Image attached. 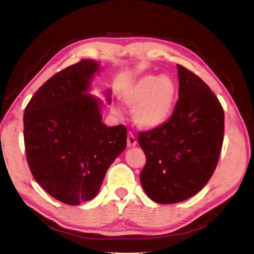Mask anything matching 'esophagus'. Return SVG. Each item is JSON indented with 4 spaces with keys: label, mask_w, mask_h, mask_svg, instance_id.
Segmentation results:
<instances>
[{
    "label": "esophagus",
    "mask_w": 254,
    "mask_h": 254,
    "mask_svg": "<svg viewBox=\"0 0 254 254\" xmlns=\"http://www.w3.org/2000/svg\"><path fill=\"white\" fill-rule=\"evenodd\" d=\"M136 145V139L132 132H129L127 135V146L128 147H133Z\"/></svg>",
    "instance_id": "obj_1"
}]
</instances>
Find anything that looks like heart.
<instances>
[{
  "mask_svg": "<svg viewBox=\"0 0 254 254\" xmlns=\"http://www.w3.org/2000/svg\"><path fill=\"white\" fill-rule=\"evenodd\" d=\"M176 87L174 81L163 76H143L124 95L125 103L134 109V119L139 125L156 128L171 118L174 110Z\"/></svg>",
  "mask_w": 254,
  "mask_h": 254,
  "instance_id": "b5f03b06",
  "label": "heart"
}]
</instances>
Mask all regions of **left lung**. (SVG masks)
<instances>
[{
	"mask_svg": "<svg viewBox=\"0 0 254 254\" xmlns=\"http://www.w3.org/2000/svg\"><path fill=\"white\" fill-rule=\"evenodd\" d=\"M178 67L179 98L163 125L140 131L146 156L140 175L145 193L171 204L194 196L217 166L225 132V113L210 87L191 71Z\"/></svg>",
	"mask_w": 254,
	"mask_h": 254,
	"instance_id": "1",
	"label": "left lung"
}]
</instances>
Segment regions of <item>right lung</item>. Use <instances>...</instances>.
I'll list each match as a JSON object with an SVG mask.
<instances>
[{"mask_svg":"<svg viewBox=\"0 0 254 254\" xmlns=\"http://www.w3.org/2000/svg\"><path fill=\"white\" fill-rule=\"evenodd\" d=\"M97 68L96 61L82 59L59 71L30 98L23 115L30 172L48 194L70 205L97 195L127 144L126 127L103 124L101 104L86 93Z\"/></svg>","mask_w":254,"mask_h":254,"instance_id":"1","label":"right lung"}]
</instances>
